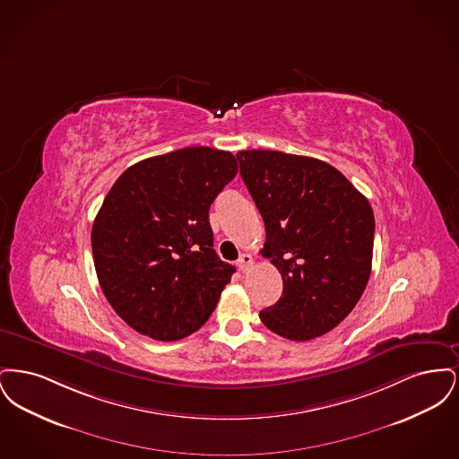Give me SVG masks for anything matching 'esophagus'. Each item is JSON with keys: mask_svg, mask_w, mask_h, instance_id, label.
Wrapping results in <instances>:
<instances>
[{"mask_svg": "<svg viewBox=\"0 0 459 459\" xmlns=\"http://www.w3.org/2000/svg\"><path fill=\"white\" fill-rule=\"evenodd\" d=\"M238 266H239L240 272H247L251 266H253V256L247 255V253H242L238 260Z\"/></svg>", "mask_w": 459, "mask_h": 459, "instance_id": "obj_1", "label": "esophagus"}]
</instances>
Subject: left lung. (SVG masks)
Masks as SVG:
<instances>
[{
    "mask_svg": "<svg viewBox=\"0 0 459 459\" xmlns=\"http://www.w3.org/2000/svg\"><path fill=\"white\" fill-rule=\"evenodd\" d=\"M262 213V255L282 273V298L260 311L272 332L309 341L337 327L368 284L375 219L368 199L337 169L299 154H236Z\"/></svg>",
    "mask_w": 459,
    "mask_h": 459,
    "instance_id": "1",
    "label": "left lung"
}]
</instances>
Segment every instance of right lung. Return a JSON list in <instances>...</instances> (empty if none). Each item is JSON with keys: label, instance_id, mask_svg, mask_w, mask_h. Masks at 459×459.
<instances>
[{"label": "right lung", "instance_id": "1", "mask_svg": "<svg viewBox=\"0 0 459 459\" xmlns=\"http://www.w3.org/2000/svg\"><path fill=\"white\" fill-rule=\"evenodd\" d=\"M238 174L234 154L193 146L117 178L92 223L98 281L117 315L154 341L206 324L236 268L213 249L208 212Z\"/></svg>", "mask_w": 459, "mask_h": 459}]
</instances>
